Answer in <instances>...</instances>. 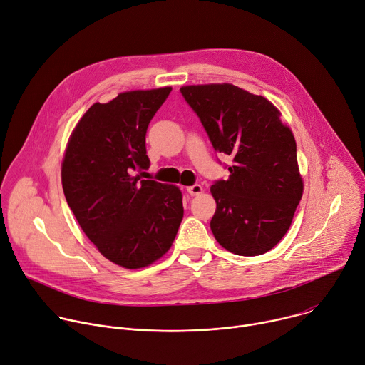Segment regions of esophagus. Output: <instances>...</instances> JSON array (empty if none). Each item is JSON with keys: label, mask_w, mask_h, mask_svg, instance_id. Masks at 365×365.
<instances>
[{"label": "esophagus", "mask_w": 365, "mask_h": 365, "mask_svg": "<svg viewBox=\"0 0 365 365\" xmlns=\"http://www.w3.org/2000/svg\"><path fill=\"white\" fill-rule=\"evenodd\" d=\"M186 190H187V193H189L190 196H197V195H200V193L203 192V187L196 183V185H192V186L186 187Z\"/></svg>", "instance_id": "34e87169"}]
</instances>
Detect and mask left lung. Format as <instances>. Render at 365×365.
<instances>
[{"instance_id":"left-lung-1","label":"left lung","mask_w":365,"mask_h":365,"mask_svg":"<svg viewBox=\"0 0 365 365\" xmlns=\"http://www.w3.org/2000/svg\"><path fill=\"white\" fill-rule=\"evenodd\" d=\"M180 92L215 151L232 158L230 178L211 186L214 237L238 255L267 252L287 232L303 193L293 133L269 99L231 83Z\"/></svg>"}]
</instances>
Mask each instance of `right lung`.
Listing matches in <instances>:
<instances>
[{
    "mask_svg": "<svg viewBox=\"0 0 365 365\" xmlns=\"http://www.w3.org/2000/svg\"><path fill=\"white\" fill-rule=\"evenodd\" d=\"M172 88L118 93L93 103L75 127L62 163L66 202L110 262L141 269L172 247L183 218L178 186L134 176L147 170V127Z\"/></svg>",
    "mask_w": 365,
    "mask_h": 365,
    "instance_id": "obj_1",
    "label": "right lung"
}]
</instances>
